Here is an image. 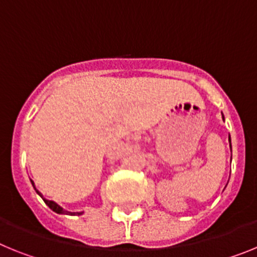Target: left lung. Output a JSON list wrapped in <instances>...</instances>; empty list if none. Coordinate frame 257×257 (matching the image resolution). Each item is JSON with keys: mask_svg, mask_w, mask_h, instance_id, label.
Segmentation results:
<instances>
[{"mask_svg": "<svg viewBox=\"0 0 257 257\" xmlns=\"http://www.w3.org/2000/svg\"><path fill=\"white\" fill-rule=\"evenodd\" d=\"M229 140H230V138H229Z\"/></svg>", "mask_w": 257, "mask_h": 257, "instance_id": "1", "label": "left lung"}]
</instances>
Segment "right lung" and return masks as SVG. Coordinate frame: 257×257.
Here are the masks:
<instances>
[{
	"mask_svg": "<svg viewBox=\"0 0 257 257\" xmlns=\"http://www.w3.org/2000/svg\"><path fill=\"white\" fill-rule=\"evenodd\" d=\"M32 184H33V187H35V183H33V181H32ZM35 189H36V188H35ZM36 192H37L38 194L42 197V194H41V193L38 192L37 189H36ZM44 201H45V203H46V205L49 206V207L51 208L52 211H55V212H58V213H70V215H72V213H73V215H81V213H82V212H68V211L63 210V208H61L59 205H56L54 201H47V199H44Z\"/></svg>",
	"mask_w": 257,
	"mask_h": 257,
	"instance_id": "add662e5",
	"label": "right lung"
}]
</instances>
